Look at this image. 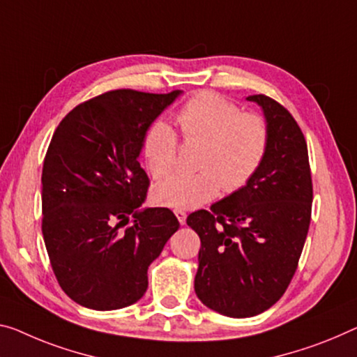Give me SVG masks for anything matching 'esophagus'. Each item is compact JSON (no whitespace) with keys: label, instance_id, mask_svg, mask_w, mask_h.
<instances>
[{"label":"esophagus","instance_id":"esophagus-1","mask_svg":"<svg viewBox=\"0 0 357 357\" xmlns=\"http://www.w3.org/2000/svg\"><path fill=\"white\" fill-rule=\"evenodd\" d=\"M174 212H175V215H177L180 225H185L186 223V212L182 209H175Z\"/></svg>","mask_w":357,"mask_h":357}]
</instances>
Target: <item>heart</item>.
<instances>
[{
    "label": "heart",
    "mask_w": 357,
    "mask_h": 357,
    "mask_svg": "<svg viewBox=\"0 0 357 357\" xmlns=\"http://www.w3.org/2000/svg\"><path fill=\"white\" fill-rule=\"evenodd\" d=\"M185 142H199L197 172L178 171L155 186V197L172 209H193L212 201L220 190L233 193L248 185L265 161L270 126L257 113H244L231 100L213 92L191 97L175 114ZM178 139L162 119L144 137V156L155 178L172 171Z\"/></svg>",
    "instance_id": "obj_1"
}]
</instances>
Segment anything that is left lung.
<instances>
[{
	"label": "left lung",
	"instance_id": "obj_1",
	"mask_svg": "<svg viewBox=\"0 0 357 357\" xmlns=\"http://www.w3.org/2000/svg\"><path fill=\"white\" fill-rule=\"evenodd\" d=\"M270 148L250 182L211 211L190 213L197 233L195 292L207 308L250 317L276 303L297 271L311 222L312 182L303 132L281 103L259 94Z\"/></svg>",
	"mask_w": 357,
	"mask_h": 357
}]
</instances>
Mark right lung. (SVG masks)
<instances>
[{
  "label": "right lung",
  "mask_w": 357,
  "mask_h": 357,
  "mask_svg": "<svg viewBox=\"0 0 357 357\" xmlns=\"http://www.w3.org/2000/svg\"><path fill=\"white\" fill-rule=\"evenodd\" d=\"M180 94L109 91L75 107L52 135L43 238L60 287L81 306L119 310L144 297L148 266L180 227L167 207L140 209L150 180L139 162L146 129Z\"/></svg>",
  "instance_id": "1"
}]
</instances>
